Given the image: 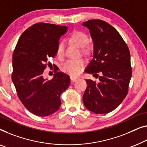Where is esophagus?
<instances>
[{"label":"esophagus","mask_w":147,"mask_h":147,"mask_svg":"<svg viewBox=\"0 0 147 147\" xmlns=\"http://www.w3.org/2000/svg\"><path fill=\"white\" fill-rule=\"evenodd\" d=\"M70 79H71V82H76V81L77 80H78V78H76V77H73V76H71V77H70Z\"/></svg>","instance_id":"obj_1"}]
</instances>
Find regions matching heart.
I'll return each mask as SVG.
<instances>
[{
  "mask_svg": "<svg viewBox=\"0 0 147 147\" xmlns=\"http://www.w3.org/2000/svg\"><path fill=\"white\" fill-rule=\"evenodd\" d=\"M70 40L74 43L82 48L83 54L88 55L90 50L88 46H86L89 43V39L88 36L82 31H76L70 36ZM64 50V43L61 41L58 44L56 48V54L58 58H61L63 55ZM86 65V61L83 59H69L63 63L61 69L65 73L69 74L72 76H77L82 73Z\"/></svg>",
  "mask_w": 147,
  "mask_h": 147,
  "instance_id": "heart-1",
  "label": "heart"
}]
</instances>
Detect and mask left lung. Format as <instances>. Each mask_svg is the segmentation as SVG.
<instances>
[{
	"mask_svg": "<svg viewBox=\"0 0 147 147\" xmlns=\"http://www.w3.org/2000/svg\"><path fill=\"white\" fill-rule=\"evenodd\" d=\"M88 28L94 44L93 58L86 73L99 78L86 80L84 105L95 113L116 109L127 96L132 76L129 48L117 30L105 21L94 19L83 23Z\"/></svg>",
	"mask_w": 147,
	"mask_h": 147,
	"instance_id": "obj_1",
	"label": "left lung"
}]
</instances>
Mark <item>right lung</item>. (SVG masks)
Returning <instances> with one entry per match:
<instances>
[{
    "mask_svg": "<svg viewBox=\"0 0 147 147\" xmlns=\"http://www.w3.org/2000/svg\"><path fill=\"white\" fill-rule=\"evenodd\" d=\"M66 26L39 22L26 29L19 38L12 55V80L17 95L32 113L46 117L60 107V95L70 84L69 76L53 64L54 77L43 78L44 70L52 65L49 59L56 54Z\"/></svg>",
    "mask_w": 147,
    "mask_h": 147,
    "instance_id": "add662e5",
    "label": "right lung"
}]
</instances>
